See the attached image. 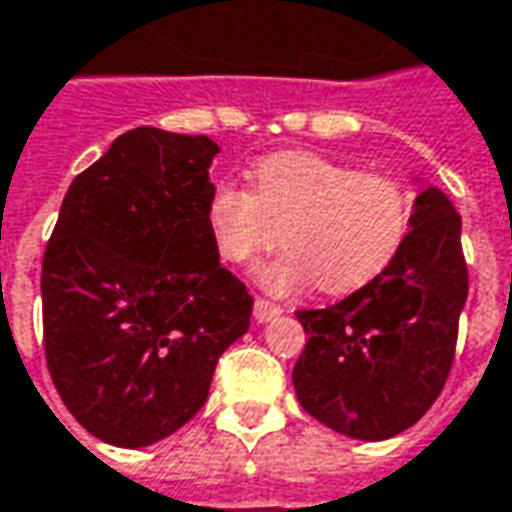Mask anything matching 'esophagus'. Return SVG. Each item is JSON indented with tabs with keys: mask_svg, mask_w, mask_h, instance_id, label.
<instances>
[{
	"mask_svg": "<svg viewBox=\"0 0 512 512\" xmlns=\"http://www.w3.org/2000/svg\"><path fill=\"white\" fill-rule=\"evenodd\" d=\"M280 314H283V308H280V305H274V302L269 300H255L257 322H271V319H277Z\"/></svg>",
	"mask_w": 512,
	"mask_h": 512,
	"instance_id": "1",
	"label": "esophagus"
}]
</instances>
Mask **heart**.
Listing matches in <instances>:
<instances>
[{"label":"heart","mask_w":512,"mask_h":512,"mask_svg":"<svg viewBox=\"0 0 512 512\" xmlns=\"http://www.w3.org/2000/svg\"><path fill=\"white\" fill-rule=\"evenodd\" d=\"M412 212L409 187L389 173L288 151L252 170V193L218 184L207 198V229L229 263L271 249L283 229L288 249L260 269V283L274 294H291L316 280L325 294H350L398 257Z\"/></svg>","instance_id":"b5f03b06"}]
</instances>
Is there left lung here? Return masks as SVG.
Returning a JSON list of instances; mask_svg holds the SVG:
<instances>
[{"label":"left lung","mask_w":512,"mask_h":512,"mask_svg":"<svg viewBox=\"0 0 512 512\" xmlns=\"http://www.w3.org/2000/svg\"><path fill=\"white\" fill-rule=\"evenodd\" d=\"M460 232L446 193L426 187L381 277L336 305L297 311L308 342L291 378L308 415L356 440H387L429 412L451 373L468 300Z\"/></svg>","instance_id":"obj_1"}]
</instances>
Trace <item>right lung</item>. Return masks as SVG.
Returning <instances> with one entry per match:
<instances>
[{"label": "right lung", "instance_id": "right-lung-1", "mask_svg": "<svg viewBox=\"0 0 512 512\" xmlns=\"http://www.w3.org/2000/svg\"><path fill=\"white\" fill-rule=\"evenodd\" d=\"M210 137L139 125L66 190L41 266L44 356L97 440H165L210 395L252 297L207 229Z\"/></svg>", "mask_w": 512, "mask_h": 512}]
</instances>
